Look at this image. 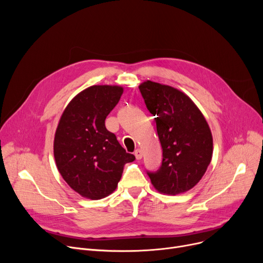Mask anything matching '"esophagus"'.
I'll use <instances>...</instances> for the list:
<instances>
[{
    "mask_svg": "<svg viewBox=\"0 0 263 263\" xmlns=\"http://www.w3.org/2000/svg\"><path fill=\"white\" fill-rule=\"evenodd\" d=\"M134 156H135L136 160H141V159L143 158V153H142V150H141V149H136V150L134 151Z\"/></svg>",
    "mask_w": 263,
    "mask_h": 263,
    "instance_id": "1",
    "label": "esophagus"
}]
</instances>
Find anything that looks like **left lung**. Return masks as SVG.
<instances>
[{"mask_svg":"<svg viewBox=\"0 0 263 263\" xmlns=\"http://www.w3.org/2000/svg\"><path fill=\"white\" fill-rule=\"evenodd\" d=\"M149 112L156 116L163 159L156 172H147L161 193L177 195L194 187L212 159L210 128L199 108L182 91L147 81L139 86Z\"/></svg>","mask_w":263,"mask_h":263,"instance_id":"left-lung-1","label":"left lung"}]
</instances>
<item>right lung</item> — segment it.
Masks as SVG:
<instances>
[{"mask_svg": "<svg viewBox=\"0 0 263 263\" xmlns=\"http://www.w3.org/2000/svg\"><path fill=\"white\" fill-rule=\"evenodd\" d=\"M122 87L93 85L78 93L65 108L54 137V158L64 180L83 197L101 199L115 191L127 154L105 118L118 103Z\"/></svg>", "mask_w": 263, "mask_h": 263, "instance_id": "1", "label": "right lung"}]
</instances>
